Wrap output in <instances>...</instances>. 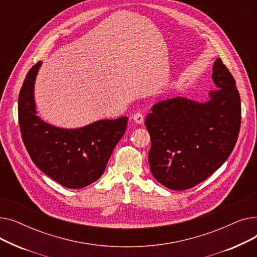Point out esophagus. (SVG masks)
<instances>
[{"label":"esophagus","instance_id":"esophagus-1","mask_svg":"<svg viewBox=\"0 0 257 257\" xmlns=\"http://www.w3.org/2000/svg\"><path fill=\"white\" fill-rule=\"evenodd\" d=\"M132 118L137 124H140V125L144 124V115L141 112H137L136 114L132 116Z\"/></svg>","mask_w":257,"mask_h":257}]
</instances>
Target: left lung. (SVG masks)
<instances>
[{
	"label": "left lung",
	"instance_id": "8db88e82",
	"mask_svg": "<svg viewBox=\"0 0 257 257\" xmlns=\"http://www.w3.org/2000/svg\"><path fill=\"white\" fill-rule=\"evenodd\" d=\"M211 78L215 89L207 101L182 97L161 101L146 117L151 173L170 190H187L207 179L237 141L240 98L235 80L220 58L213 63Z\"/></svg>",
	"mask_w": 257,
	"mask_h": 257
}]
</instances>
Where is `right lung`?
Listing matches in <instances>:
<instances>
[{"label": "right lung", "mask_w": 257, "mask_h": 257, "mask_svg": "<svg viewBox=\"0 0 257 257\" xmlns=\"http://www.w3.org/2000/svg\"><path fill=\"white\" fill-rule=\"evenodd\" d=\"M27 74L19 96V123L23 142L35 166L67 188L97 181L127 128V116L99 119L80 128H60L37 115L34 85L42 66Z\"/></svg>", "instance_id": "obj_1"}]
</instances>
